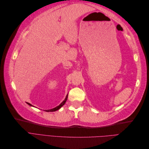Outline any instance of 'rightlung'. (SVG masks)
Returning <instances> with one entry per match:
<instances>
[{
	"label": "right lung",
	"instance_id": "1",
	"mask_svg": "<svg viewBox=\"0 0 149 149\" xmlns=\"http://www.w3.org/2000/svg\"><path fill=\"white\" fill-rule=\"evenodd\" d=\"M67 98H68V94L66 95V96L65 99L64 100V101H63L59 106H56V107H54V108H53V109H52L45 110V111H46V112H54V111H57V110H58V109H60V108L65 104V103L66 102V100H67ZM26 104H29V106H33V107H34L33 106H32V105L31 104H30V103H29V102H26Z\"/></svg>",
	"mask_w": 149,
	"mask_h": 149
}]
</instances>
